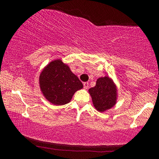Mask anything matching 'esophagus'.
Returning <instances> with one entry per match:
<instances>
[{"mask_svg":"<svg viewBox=\"0 0 159 159\" xmlns=\"http://www.w3.org/2000/svg\"><path fill=\"white\" fill-rule=\"evenodd\" d=\"M88 87H89L88 82H84V89H88Z\"/></svg>","mask_w":159,"mask_h":159,"instance_id":"esophagus-1","label":"esophagus"}]
</instances>
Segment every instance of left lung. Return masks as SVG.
Masks as SVG:
<instances>
[{"label":"left lung","mask_w":159,"mask_h":159,"mask_svg":"<svg viewBox=\"0 0 159 159\" xmlns=\"http://www.w3.org/2000/svg\"><path fill=\"white\" fill-rule=\"evenodd\" d=\"M95 108L99 112L108 110L116 102L117 90L112 79L107 76L98 78L96 86L89 89Z\"/></svg>","instance_id":"obj_1"}]
</instances>
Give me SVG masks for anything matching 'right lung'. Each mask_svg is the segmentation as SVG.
Wrapping results in <instances>:
<instances>
[{
  "label": "right lung",
  "instance_id": "right-lung-1",
  "mask_svg": "<svg viewBox=\"0 0 159 159\" xmlns=\"http://www.w3.org/2000/svg\"><path fill=\"white\" fill-rule=\"evenodd\" d=\"M39 87L48 101L55 105H63L70 102L76 91L83 88V84L68 66L61 60H55L40 74Z\"/></svg>",
  "mask_w": 159,
  "mask_h": 159
}]
</instances>
